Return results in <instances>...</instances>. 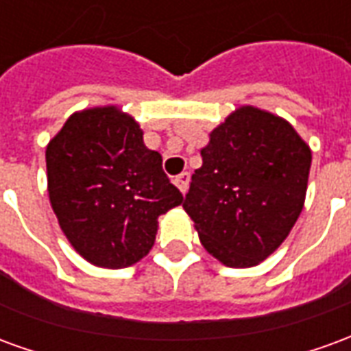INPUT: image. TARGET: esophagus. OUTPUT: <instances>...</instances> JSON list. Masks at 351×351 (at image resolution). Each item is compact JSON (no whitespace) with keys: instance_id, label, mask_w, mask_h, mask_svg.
Returning a JSON list of instances; mask_svg holds the SVG:
<instances>
[{"instance_id":"34e87169","label":"esophagus","mask_w":351,"mask_h":351,"mask_svg":"<svg viewBox=\"0 0 351 351\" xmlns=\"http://www.w3.org/2000/svg\"><path fill=\"white\" fill-rule=\"evenodd\" d=\"M189 181H191V176H189V171H183V173H180V176H176V180H173V183H176V187L180 189L181 193L185 195L189 189Z\"/></svg>"}]
</instances>
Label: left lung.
I'll return each mask as SVG.
<instances>
[{"label":"left lung","instance_id":"8db88e82","mask_svg":"<svg viewBox=\"0 0 351 351\" xmlns=\"http://www.w3.org/2000/svg\"><path fill=\"white\" fill-rule=\"evenodd\" d=\"M183 208L200 242L234 268L259 265L299 219L312 153L287 121L236 109L210 134Z\"/></svg>","mask_w":351,"mask_h":351}]
</instances>
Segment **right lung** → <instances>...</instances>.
<instances>
[{
	"mask_svg": "<svg viewBox=\"0 0 351 351\" xmlns=\"http://www.w3.org/2000/svg\"><path fill=\"white\" fill-rule=\"evenodd\" d=\"M45 158L60 228L96 267L124 268L145 257L158 215L183 202L140 124L113 106L73 113Z\"/></svg>",
	"mask_w": 351,
	"mask_h": 351,
	"instance_id": "right-lung-1",
	"label": "right lung"
}]
</instances>
